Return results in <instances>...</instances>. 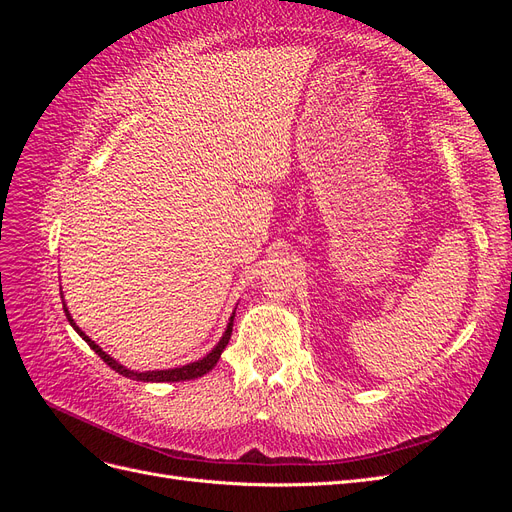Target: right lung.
Here are the masks:
<instances>
[{
  "mask_svg": "<svg viewBox=\"0 0 512 512\" xmlns=\"http://www.w3.org/2000/svg\"><path fill=\"white\" fill-rule=\"evenodd\" d=\"M64 312H66V316H68V322L76 329V333H79V335L85 339V342L89 344V348L94 350L108 367L115 369L117 374H121V376H126V378H130V380H141V382H181V380H194V378L205 376L207 371H211L215 365H218L220 354H222V350L226 348L228 339H230V335H232V320H235V316H230V322H228V327H226V333H224L222 339H220V344L215 346V348L205 356V359H200V361L190 363V365H183V367H175V369H164V371H130V369H126L123 365H119L115 359H111V356H108L96 342H91V339H89L79 327H76V322L70 318L66 305H64Z\"/></svg>",
  "mask_w": 512,
  "mask_h": 512,
  "instance_id": "add662e5",
  "label": "right lung"
}]
</instances>
